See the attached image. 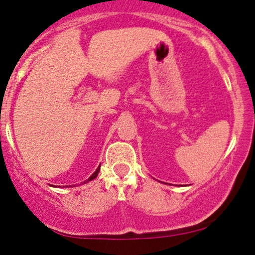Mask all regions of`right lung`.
<instances>
[{
	"label": "right lung",
	"instance_id": "1",
	"mask_svg": "<svg viewBox=\"0 0 255 255\" xmlns=\"http://www.w3.org/2000/svg\"><path fill=\"white\" fill-rule=\"evenodd\" d=\"M100 166H101V165H100ZM100 166H99V167H97V169L95 170V173H94V174H93V175H92V176H90L88 180H87V181H85V183H86V182H88V181H92V180H94V179H95V177H96L97 175H99V172H100ZM67 187H68V186H67Z\"/></svg>",
	"mask_w": 255,
	"mask_h": 255
}]
</instances>
